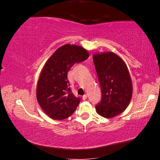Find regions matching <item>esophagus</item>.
I'll use <instances>...</instances> for the list:
<instances>
[{
  "instance_id": "1",
  "label": "esophagus",
  "mask_w": 160,
  "mask_h": 160,
  "mask_svg": "<svg viewBox=\"0 0 160 160\" xmlns=\"http://www.w3.org/2000/svg\"><path fill=\"white\" fill-rule=\"evenodd\" d=\"M86 98H87V95L85 94L84 95H82V99H83V100H86Z\"/></svg>"
}]
</instances>
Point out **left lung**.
I'll list each match as a JSON object with an SVG mask.
<instances>
[{
    "label": "left lung",
    "mask_w": 160,
    "mask_h": 160,
    "mask_svg": "<svg viewBox=\"0 0 160 160\" xmlns=\"http://www.w3.org/2000/svg\"><path fill=\"white\" fill-rule=\"evenodd\" d=\"M102 91V100L95 106L99 115L113 118L127 108L132 96V82L126 63L113 52L93 55Z\"/></svg>",
    "instance_id": "1"
}]
</instances>
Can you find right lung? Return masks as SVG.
I'll use <instances>...</instances> for the list:
<instances>
[{"label": "right lung", "mask_w": 160, "mask_h": 160, "mask_svg": "<svg viewBox=\"0 0 160 160\" xmlns=\"http://www.w3.org/2000/svg\"><path fill=\"white\" fill-rule=\"evenodd\" d=\"M89 56L83 47L65 44L49 58L37 84V100L45 113L52 120H62L73 114L80 102L70 88L67 78L70 68Z\"/></svg>", "instance_id": "obj_1"}]
</instances>
